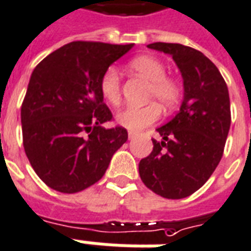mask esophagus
Listing matches in <instances>:
<instances>
[{
    "label": "esophagus",
    "mask_w": 251,
    "mask_h": 251,
    "mask_svg": "<svg viewBox=\"0 0 251 251\" xmlns=\"http://www.w3.org/2000/svg\"><path fill=\"white\" fill-rule=\"evenodd\" d=\"M135 136H136V133L132 132V131H128V139H129V140L135 138Z\"/></svg>",
    "instance_id": "esophagus-1"
}]
</instances>
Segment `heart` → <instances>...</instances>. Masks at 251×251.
<instances>
[{
    "label": "heart",
    "mask_w": 251,
    "mask_h": 251,
    "mask_svg": "<svg viewBox=\"0 0 251 251\" xmlns=\"http://www.w3.org/2000/svg\"><path fill=\"white\" fill-rule=\"evenodd\" d=\"M131 71L150 83L148 100H156L166 109H173L182 98V85L167 77L166 65L152 56H139L129 63ZM100 92L108 103L118 105L122 101V77L115 67L105 69L100 78ZM160 105L150 103L144 107H127L116 113V123L129 131H140L160 118Z\"/></svg>",
    "instance_id": "heart-1"
}]
</instances>
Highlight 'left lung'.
Masks as SVG:
<instances>
[{
  "label": "left lung",
  "instance_id": "1",
  "mask_svg": "<svg viewBox=\"0 0 251 251\" xmlns=\"http://www.w3.org/2000/svg\"><path fill=\"white\" fill-rule=\"evenodd\" d=\"M167 53L183 77V101L173 120L156 131L152 152L140 160L139 174L153 193L182 199L202 187L223 155L231 113L227 85L218 68L202 52L182 44L153 43Z\"/></svg>",
  "mask_w": 251,
  "mask_h": 251
}]
</instances>
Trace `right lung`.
I'll use <instances>...</instances> for the list:
<instances>
[{
    "label": "right lung",
    "instance_id": "1",
    "mask_svg": "<svg viewBox=\"0 0 251 251\" xmlns=\"http://www.w3.org/2000/svg\"><path fill=\"white\" fill-rule=\"evenodd\" d=\"M133 44L73 41L34 68L21 107L23 142L33 170L56 191L73 194L92 186L128 139L112 120L100 78Z\"/></svg>",
    "mask_w": 251,
    "mask_h": 251
}]
</instances>
